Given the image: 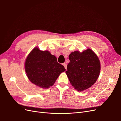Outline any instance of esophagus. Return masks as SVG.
I'll use <instances>...</instances> for the list:
<instances>
[{"label": "esophagus", "mask_w": 121, "mask_h": 121, "mask_svg": "<svg viewBox=\"0 0 121 121\" xmlns=\"http://www.w3.org/2000/svg\"><path fill=\"white\" fill-rule=\"evenodd\" d=\"M63 65L64 66V67L65 69H67V65L65 64V63H63Z\"/></svg>", "instance_id": "esophagus-1"}]
</instances>
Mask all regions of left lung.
Here are the masks:
<instances>
[{"instance_id":"left-lung-1","label":"left lung","mask_w":121,"mask_h":121,"mask_svg":"<svg viewBox=\"0 0 121 121\" xmlns=\"http://www.w3.org/2000/svg\"><path fill=\"white\" fill-rule=\"evenodd\" d=\"M69 58V63L65 73L72 86L80 92L92 86L100 71V63L97 55L88 48L82 52H71Z\"/></svg>"}]
</instances>
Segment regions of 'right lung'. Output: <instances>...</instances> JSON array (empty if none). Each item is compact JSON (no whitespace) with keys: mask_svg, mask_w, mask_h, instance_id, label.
<instances>
[{"mask_svg":"<svg viewBox=\"0 0 121 121\" xmlns=\"http://www.w3.org/2000/svg\"><path fill=\"white\" fill-rule=\"evenodd\" d=\"M25 69L29 80L44 89L52 86L61 73L65 71L63 65L57 63L56 56L37 47L27 57Z\"/></svg>","mask_w":121,"mask_h":121,"instance_id":"right-lung-1","label":"right lung"}]
</instances>
